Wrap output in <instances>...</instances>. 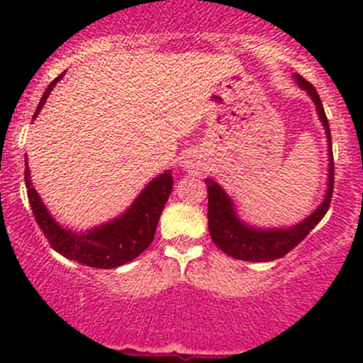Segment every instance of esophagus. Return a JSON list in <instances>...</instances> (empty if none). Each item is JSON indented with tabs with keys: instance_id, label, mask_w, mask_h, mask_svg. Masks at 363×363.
<instances>
[{
	"instance_id": "esophagus-1",
	"label": "esophagus",
	"mask_w": 363,
	"mask_h": 363,
	"mask_svg": "<svg viewBox=\"0 0 363 363\" xmlns=\"http://www.w3.org/2000/svg\"><path fill=\"white\" fill-rule=\"evenodd\" d=\"M182 167H184L189 174L201 176L203 172H206V162L203 160V157L198 155V153H189V155H186L184 160H182Z\"/></svg>"
}]
</instances>
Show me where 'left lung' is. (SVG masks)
<instances>
[{
	"instance_id": "1",
	"label": "left lung",
	"mask_w": 363,
	"mask_h": 363,
	"mask_svg": "<svg viewBox=\"0 0 363 363\" xmlns=\"http://www.w3.org/2000/svg\"><path fill=\"white\" fill-rule=\"evenodd\" d=\"M294 80L298 89L306 90L307 95L314 102L318 111L319 121L326 131L328 138V187L324 199L312 213L303 218L302 222L291 225V227H254L240 218L232 198L223 191V187L213 179H205L208 186V230H210L211 240L218 249L230 257L251 262L273 261L289 254L297 244H301L312 228L318 225L323 216L329 210L333 194V179H335V165H333V150H331V133H329V123L324 112L323 102H320L318 91L306 78L295 73Z\"/></svg>"
}]
</instances>
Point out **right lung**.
I'll return each instance as SVG.
<instances>
[{
    "label": "right lung",
    "mask_w": 363,
    "mask_h": 363,
    "mask_svg": "<svg viewBox=\"0 0 363 363\" xmlns=\"http://www.w3.org/2000/svg\"><path fill=\"white\" fill-rule=\"evenodd\" d=\"M62 77H65V73H61L56 80L49 83L39 106H37L34 119L39 116L49 94ZM25 162H27V158H25ZM25 186H27L28 203L34 211L35 222L39 223L40 230H43L54 251L68 257V259L90 266V268L111 269L133 261L152 244L158 218H160L162 210L167 203L174 181L172 172L165 170L164 174L152 179L145 186V189L136 196L135 201L123 215L82 232L62 227L49 213L39 193L32 186L30 170H28L27 164H25Z\"/></svg>",
    "instance_id": "1"
}]
</instances>
